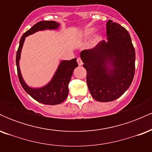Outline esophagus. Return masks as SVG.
<instances>
[{
	"mask_svg": "<svg viewBox=\"0 0 152 152\" xmlns=\"http://www.w3.org/2000/svg\"><path fill=\"white\" fill-rule=\"evenodd\" d=\"M77 63H78V65H79V66L83 65V62H82L81 59L80 58H77Z\"/></svg>",
	"mask_w": 152,
	"mask_h": 152,
	"instance_id": "esophagus-1",
	"label": "esophagus"
}]
</instances>
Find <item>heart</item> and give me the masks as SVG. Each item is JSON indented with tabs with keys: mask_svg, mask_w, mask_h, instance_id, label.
I'll return each instance as SVG.
<instances>
[{
	"mask_svg": "<svg viewBox=\"0 0 152 152\" xmlns=\"http://www.w3.org/2000/svg\"><path fill=\"white\" fill-rule=\"evenodd\" d=\"M94 31H95V28H89L86 29V30L85 31L83 36H84V37L86 38H88L92 34H93ZM100 39H101L100 35H99V34L95 35V36H94L93 39H92V41H91L92 45L96 44V43H98L99 41H100Z\"/></svg>",
	"mask_w": 152,
	"mask_h": 152,
	"instance_id": "obj_1",
	"label": "heart"
}]
</instances>
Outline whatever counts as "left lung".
<instances>
[{"label":"left lung","mask_w":152,"mask_h":152,"mask_svg":"<svg viewBox=\"0 0 152 152\" xmlns=\"http://www.w3.org/2000/svg\"><path fill=\"white\" fill-rule=\"evenodd\" d=\"M107 42L81 52L91 95L100 102L116 100L133 81L135 50L128 31L117 23H106Z\"/></svg>","instance_id":"1"}]
</instances>
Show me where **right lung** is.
I'll use <instances>...</instances> for the list:
<instances>
[{"label": "right lung", "instance_id": "right-lung-1", "mask_svg": "<svg viewBox=\"0 0 152 152\" xmlns=\"http://www.w3.org/2000/svg\"><path fill=\"white\" fill-rule=\"evenodd\" d=\"M60 24L58 23L53 20H42L36 23L22 36L16 53L17 71L19 81L22 87L33 99L38 102L47 105L59 104L64 102L67 98L69 94V83L70 82L71 76L73 75V71L75 68L78 66L76 58H73L69 61H61L51 81L41 88H31L25 83L20 71L19 60L26 37L38 31H43L46 29L55 30L58 28Z\"/></svg>", "mask_w": 152, "mask_h": 152}]
</instances>
